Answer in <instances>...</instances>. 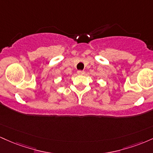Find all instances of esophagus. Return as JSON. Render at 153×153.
<instances>
[{
  "label": "esophagus",
  "instance_id": "1",
  "mask_svg": "<svg viewBox=\"0 0 153 153\" xmlns=\"http://www.w3.org/2000/svg\"><path fill=\"white\" fill-rule=\"evenodd\" d=\"M77 73H78V75H84L85 74V71H78L77 72Z\"/></svg>",
  "mask_w": 153,
  "mask_h": 153
}]
</instances>
